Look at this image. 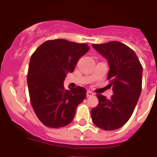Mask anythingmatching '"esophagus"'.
Returning a JSON list of instances; mask_svg holds the SVG:
<instances>
[{"label": "esophagus", "mask_w": 157, "mask_h": 157, "mask_svg": "<svg viewBox=\"0 0 157 157\" xmlns=\"http://www.w3.org/2000/svg\"><path fill=\"white\" fill-rule=\"evenodd\" d=\"M86 95H87V97H93V95H94V93H93V92H92V91L88 90V91H87Z\"/></svg>", "instance_id": "34e87169"}]
</instances>
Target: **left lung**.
Here are the masks:
<instances>
[{
	"label": "left lung",
	"mask_w": 157,
	"mask_h": 157,
	"mask_svg": "<svg viewBox=\"0 0 157 157\" xmlns=\"http://www.w3.org/2000/svg\"><path fill=\"white\" fill-rule=\"evenodd\" d=\"M93 48L108 60L109 99L97 94L99 103L91 110L96 126L104 130H115L127 123L133 113L142 89L143 67L133 50L119 41L93 44Z\"/></svg>",
	"instance_id": "obj_1"
}]
</instances>
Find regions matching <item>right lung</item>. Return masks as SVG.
Wrapping results in <instances>:
<instances>
[{
  "label": "right lung",
  "mask_w": 157,
  "mask_h": 157,
  "mask_svg": "<svg viewBox=\"0 0 157 157\" xmlns=\"http://www.w3.org/2000/svg\"><path fill=\"white\" fill-rule=\"evenodd\" d=\"M89 48L87 44L55 39L44 42L31 56L27 75L30 102L44 125L57 128L73 120L87 91L81 86L66 90L63 82Z\"/></svg>",
  "instance_id": "add662e5"
}]
</instances>
